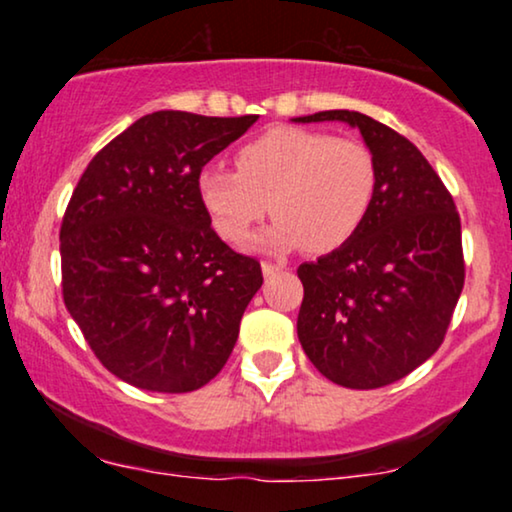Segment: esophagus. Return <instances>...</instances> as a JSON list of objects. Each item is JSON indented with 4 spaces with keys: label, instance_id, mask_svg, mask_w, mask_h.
<instances>
[{
    "label": "esophagus",
    "instance_id": "obj_1",
    "mask_svg": "<svg viewBox=\"0 0 512 512\" xmlns=\"http://www.w3.org/2000/svg\"><path fill=\"white\" fill-rule=\"evenodd\" d=\"M261 268H263V275H265V277H270V275H277V272H282V270H284V263L263 261V263H261Z\"/></svg>",
    "mask_w": 512,
    "mask_h": 512
}]
</instances>
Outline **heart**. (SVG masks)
<instances>
[{"mask_svg":"<svg viewBox=\"0 0 512 512\" xmlns=\"http://www.w3.org/2000/svg\"><path fill=\"white\" fill-rule=\"evenodd\" d=\"M235 169L207 165L198 195L212 228L240 244L265 212L277 216L258 237L268 249L333 251L368 219L377 195L375 153L361 139L305 128H272L235 151Z\"/></svg>","mask_w":512,"mask_h":512,"instance_id":"heart-1","label":"heart"}]
</instances>
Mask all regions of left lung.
Here are the masks:
<instances>
[{
  "instance_id": "left-lung-1",
  "label": "left lung",
  "mask_w": 512,
  "mask_h": 512,
  "mask_svg": "<svg viewBox=\"0 0 512 512\" xmlns=\"http://www.w3.org/2000/svg\"><path fill=\"white\" fill-rule=\"evenodd\" d=\"M293 121L359 128L380 172L359 233L298 268V340L331 382L387 387L443 345L466 277L459 212L417 146L375 118L335 109Z\"/></svg>"
}]
</instances>
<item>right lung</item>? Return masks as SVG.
Segmentation results:
<instances>
[{"instance_id":"right-lung-1","label":"right lung","mask_w":512,"mask_h":512,"mask_svg":"<svg viewBox=\"0 0 512 512\" xmlns=\"http://www.w3.org/2000/svg\"><path fill=\"white\" fill-rule=\"evenodd\" d=\"M258 116L153 111L90 160L60 226L62 298L109 373L160 394L226 366L261 263L214 233L198 174Z\"/></svg>"}]
</instances>
